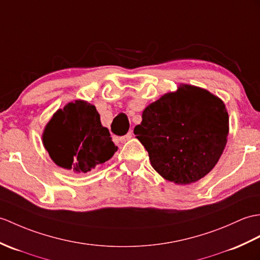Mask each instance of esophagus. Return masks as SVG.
I'll return each mask as SVG.
<instances>
[{
    "instance_id": "34e87169",
    "label": "esophagus",
    "mask_w": 260,
    "mask_h": 260,
    "mask_svg": "<svg viewBox=\"0 0 260 260\" xmlns=\"http://www.w3.org/2000/svg\"><path fill=\"white\" fill-rule=\"evenodd\" d=\"M132 135H133V132H128L127 134L120 137V138H119V141L122 142V143H124V142H127L128 140H131V138H132Z\"/></svg>"
}]
</instances>
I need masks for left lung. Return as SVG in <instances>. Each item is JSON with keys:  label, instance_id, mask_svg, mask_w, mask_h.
I'll return each mask as SVG.
<instances>
[{"label": "left lung", "instance_id": "left-lung-1", "mask_svg": "<svg viewBox=\"0 0 260 260\" xmlns=\"http://www.w3.org/2000/svg\"><path fill=\"white\" fill-rule=\"evenodd\" d=\"M134 134L160 176L179 185L197 182L213 170L228 136L225 104L208 90L183 85L143 112Z\"/></svg>", "mask_w": 260, "mask_h": 260}]
</instances>
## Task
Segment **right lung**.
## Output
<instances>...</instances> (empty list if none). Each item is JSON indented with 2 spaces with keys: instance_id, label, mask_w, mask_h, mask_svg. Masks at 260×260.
Here are the masks:
<instances>
[{
  "instance_id": "1",
  "label": "right lung",
  "mask_w": 260,
  "mask_h": 260,
  "mask_svg": "<svg viewBox=\"0 0 260 260\" xmlns=\"http://www.w3.org/2000/svg\"><path fill=\"white\" fill-rule=\"evenodd\" d=\"M43 144L56 165L74 173H87L111 159L118 149L101 124L94 105L69 103L46 125Z\"/></svg>"
}]
</instances>
